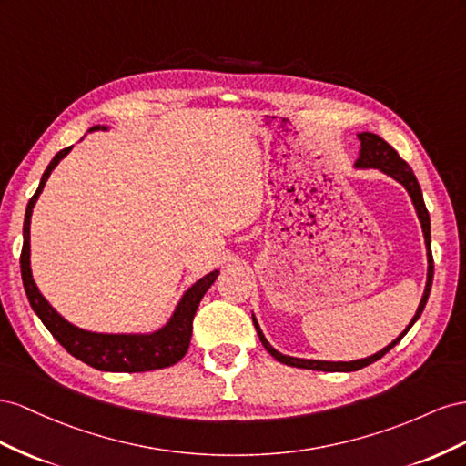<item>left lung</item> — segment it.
Returning a JSON list of instances; mask_svg holds the SVG:
<instances>
[{"mask_svg":"<svg viewBox=\"0 0 466 466\" xmlns=\"http://www.w3.org/2000/svg\"><path fill=\"white\" fill-rule=\"evenodd\" d=\"M357 138L361 140V150H359V157L355 162L357 169H379L382 174L390 176L392 179H396L398 183L402 185V187L408 191L411 203H414V208L418 212V218L421 224V232H423V240H425V249H428V281H425V289H423V297L420 300V307L411 318L410 324L406 326V329L402 331L400 336H398L392 343H389L387 348H382L380 351H377L375 355H369L365 359H355V361H320V359H300V357H290V355H283L279 353L273 345L265 339L263 331L256 320V316L251 314L254 318V326L256 331L259 336V341L263 343V348L268 350L279 363L283 365H290V367H299V369H312V370H328V373H351V370H359L363 369L370 363L379 361L382 355H387L394 345L400 341L406 334L408 329L416 324L418 318L421 316L423 309H425V302H428L430 297V290H431V283H433V258H431V224H430V212L425 208L423 203V195L420 189V183L414 176V171L410 169V166L404 162V159L398 156V152L392 148L389 142H384L379 135H373V132H359Z\"/></svg>","mask_w":466,"mask_h":466,"instance_id":"obj_1","label":"left lung"}]
</instances>
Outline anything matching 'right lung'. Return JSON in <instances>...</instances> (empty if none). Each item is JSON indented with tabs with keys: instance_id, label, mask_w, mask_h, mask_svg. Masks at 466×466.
<instances>
[{
	"instance_id": "obj_1",
	"label": "right lung",
	"mask_w": 466,
	"mask_h": 466,
	"mask_svg": "<svg viewBox=\"0 0 466 466\" xmlns=\"http://www.w3.org/2000/svg\"><path fill=\"white\" fill-rule=\"evenodd\" d=\"M93 130H107V127L96 125L91 127ZM72 146L60 150L38 183L36 193L31 197L29 205H26L25 222H23V251H21V277L23 287L26 292L35 314L41 318V322L46 326L55 339L62 345V348L74 355L79 361L86 365L97 369V370H109V373H144V370L164 369L176 365L179 359L187 353L191 331H193V318L198 309V302L205 297V292L210 289V285L217 281L218 269L207 273L205 277L198 279L187 290L183 292L181 300L171 314L166 326L157 328L150 334H99V331H87L70 324L64 316H60L55 309L50 307V302L43 297V292L38 290L33 271H31V217L35 203L38 201V195L43 193L45 185L60 159L68 156Z\"/></svg>"
}]
</instances>
